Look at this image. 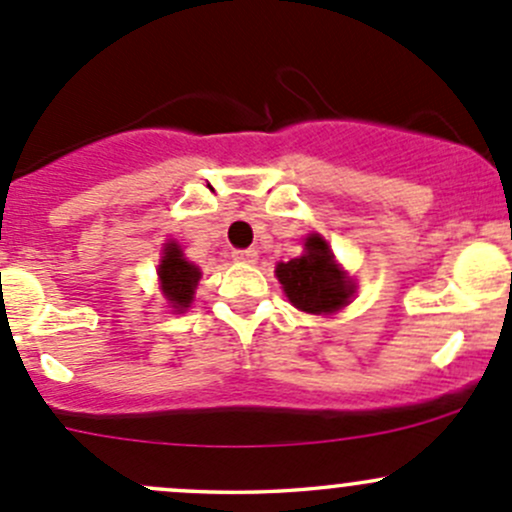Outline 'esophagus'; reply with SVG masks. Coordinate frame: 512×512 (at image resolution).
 <instances>
[{"label":"esophagus","instance_id":"esophagus-1","mask_svg":"<svg viewBox=\"0 0 512 512\" xmlns=\"http://www.w3.org/2000/svg\"><path fill=\"white\" fill-rule=\"evenodd\" d=\"M232 260L247 262V265H252V262L257 260V250H255V247H247V250H232Z\"/></svg>","mask_w":512,"mask_h":512}]
</instances>
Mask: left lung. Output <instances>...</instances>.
<instances>
[{"label":"left lung","mask_w":512,"mask_h":512,"mask_svg":"<svg viewBox=\"0 0 512 512\" xmlns=\"http://www.w3.org/2000/svg\"><path fill=\"white\" fill-rule=\"evenodd\" d=\"M277 280L285 287L289 302L309 314H332L352 297L347 275L337 267L327 240L309 235L304 255L277 265Z\"/></svg>","instance_id":"left-lung-1"}]
</instances>
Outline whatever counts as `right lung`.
Listing matches in <instances>:
<instances>
[{
    "label": "right lung",
    "instance_id": "1",
    "mask_svg": "<svg viewBox=\"0 0 512 512\" xmlns=\"http://www.w3.org/2000/svg\"><path fill=\"white\" fill-rule=\"evenodd\" d=\"M158 277H160V287H163L165 299L170 302V307L175 312H183L185 307L193 299L195 285L200 280V270L188 262L180 252V247L175 242H168L163 250V260L158 265Z\"/></svg>",
    "mask_w": 512,
    "mask_h": 512
}]
</instances>
